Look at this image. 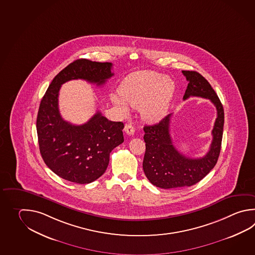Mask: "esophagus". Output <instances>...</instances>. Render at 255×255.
<instances>
[{"instance_id": "34e87169", "label": "esophagus", "mask_w": 255, "mask_h": 255, "mask_svg": "<svg viewBox=\"0 0 255 255\" xmlns=\"http://www.w3.org/2000/svg\"><path fill=\"white\" fill-rule=\"evenodd\" d=\"M125 130L128 135H133L134 132H135V129L131 124H127L125 125Z\"/></svg>"}]
</instances>
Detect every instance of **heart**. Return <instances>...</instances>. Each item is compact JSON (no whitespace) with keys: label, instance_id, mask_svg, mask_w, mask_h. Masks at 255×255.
Wrapping results in <instances>:
<instances>
[{"label":"heart","instance_id":"obj_1","mask_svg":"<svg viewBox=\"0 0 255 255\" xmlns=\"http://www.w3.org/2000/svg\"><path fill=\"white\" fill-rule=\"evenodd\" d=\"M175 92L172 79L151 71L131 73L121 85V94L112 95V102L126 114L129 105L138 109L143 119L154 122L166 115Z\"/></svg>","mask_w":255,"mask_h":255}]
</instances>
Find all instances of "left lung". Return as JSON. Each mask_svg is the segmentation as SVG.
<instances>
[{"label": "left lung", "instance_id": "1", "mask_svg": "<svg viewBox=\"0 0 255 255\" xmlns=\"http://www.w3.org/2000/svg\"><path fill=\"white\" fill-rule=\"evenodd\" d=\"M182 73L189 82L183 100L191 96L210 100L216 107L217 118L212 130L213 141L210 150L202 158L195 159L180 153L173 145L170 134L172 114L159 124L143 127L146 146L143 172L151 183L162 189L192 186L200 182L215 166L221 151L224 124L223 104L203 75L194 71H182Z\"/></svg>", "mask_w": 255, "mask_h": 255}]
</instances>
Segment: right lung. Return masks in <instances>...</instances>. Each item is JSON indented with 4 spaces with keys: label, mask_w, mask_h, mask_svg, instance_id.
Returning <instances> with one entry per match:
<instances>
[{
    "label": "right lung",
    "mask_w": 255,
    "mask_h": 255,
    "mask_svg": "<svg viewBox=\"0 0 255 255\" xmlns=\"http://www.w3.org/2000/svg\"><path fill=\"white\" fill-rule=\"evenodd\" d=\"M111 63L76 60L53 78L41 101L36 121L41 155L52 172L69 182L85 184L104 174L111 151L125 140V125L100 112L84 125L68 123L59 112V91L63 83L77 79L104 85L114 75Z\"/></svg>",
    "instance_id": "add662e5"
}]
</instances>
